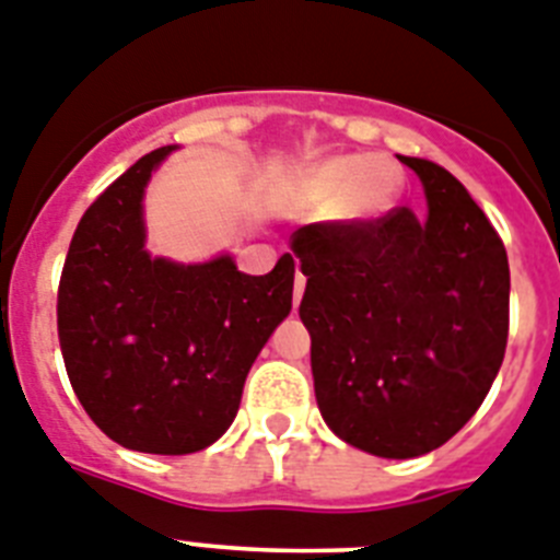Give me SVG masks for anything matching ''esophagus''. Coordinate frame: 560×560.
<instances>
[{"label": "esophagus", "instance_id": "esophagus-1", "mask_svg": "<svg viewBox=\"0 0 560 560\" xmlns=\"http://www.w3.org/2000/svg\"><path fill=\"white\" fill-rule=\"evenodd\" d=\"M303 289H305V277L298 271V280H294V305H300V300H303Z\"/></svg>", "mask_w": 560, "mask_h": 560}]
</instances>
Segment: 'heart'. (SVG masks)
Listing matches in <instances>:
<instances>
[{
	"label": "heart",
	"instance_id": "b5f03b06",
	"mask_svg": "<svg viewBox=\"0 0 560 560\" xmlns=\"http://www.w3.org/2000/svg\"><path fill=\"white\" fill-rule=\"evenodd\" d=\"M399 186V170L388 158H328L300 180V207L323 212L342 223L365 221L382 212Z\"/></svg>",
	"mask_w": 560,
	"mask_h": 560
}]
</instances>
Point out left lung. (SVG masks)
I'll list each match as a JSON object with an SVG mask.
<instances>
[{"label":"left lung","instance_id":"1","mask_svg":"<svg viewBox=\"0 0 560 560\" xmlns=\"http://www.w3.org/2000/svg\"><path fill=\"white\" fill-rule=\"evenodd\" d=\"M422 180L408 207L291 234L305 275L319 413L342 442L382 458L436 451L485 402L510 328L508 252L444 166L399 155Z\"/></svg>","mask_w":560,"mask_h":560}]
</instances>
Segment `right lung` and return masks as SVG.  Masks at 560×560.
I'll list each match as a JSON object with an SVG mask.
<instances>
[{
	"instance_id": "right-lung-1",
	"label": "right lung",
	"mask_w": 560,
	"mask_h": 560,
	"mask_svg": "<svg viewBox=\"0 0 560 560\" xmlns=\"http://www.w3.org/2000/svg\"><path fill=\"white\" fill-rule=\"evenodd\" d=\"M175 147L143 155L79 221L59 283L67 376L98 428L121 447L184 456L237 417L243 382L291 312L294 257L269 275L152 257L143 189Z\"/></svg>"
}]
</instances>
